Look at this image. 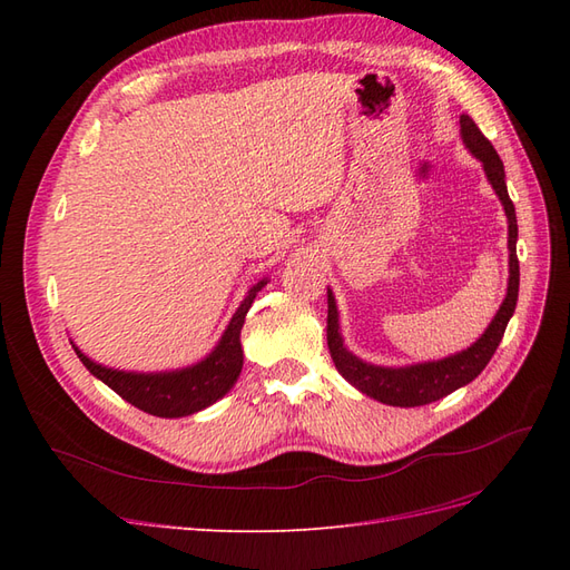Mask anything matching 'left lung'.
<instances>
[{"mask_svg": "<svg viewBox=\"0 0 570 570\" xmlns=\"http://www.w3.org/2000/svg\"><path fill=\"white\" fill-rule=\"evenodd\" d=\"M461 137L465 147H469L482 161V166H485V174L494 187V193L499 195V199H502L507 218H509V289H507L504 304L499 306V312L490 323L485 335H482L473 347L442 361H430V364L406 366V368L373 366L344 350L342 337H340V325H337L335 297L333 292H327L325 331H327V350H331L335 368L342 373L344 381H350L356 390L390 406H423V404L442 400V396L452 394L465 383H471L473 377H478L480 371L490 364L492 354L497 352L499 342L504 337L507 323L515 312V299H519L521 268H519V256H515L519 223H515V209L504 183V164L471 116H461Z\"/></svg>", "mask_w": 570, "mask_h": 570, "instance_id": "1", "label": "left lung"}]
</instances>
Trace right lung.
Masks as SVG:
<instances>
[{
  "label": "right lung",
  "instance_id": "add662e5",
  "mask_svg": "<svg viewBox=\"0 0 570 570\" xmlns=\"http://www.w3.org/2000/svg\"><path fill=\"white\" fill-rule=\"evenodd\" d=\"M264 285L266 283L262 281L249 289V295L235 312L228 331L223 333L218 347L206 356L202 364L193 368L174 371V373H126V371L99 366L85 356L78 347L73 350L85 368H88L92 375H97L101 383L109 385L118 396H124V400L130 402L132 406L161 419L189 416V413L202 411L209 404H214L216 400H220V396L235 385L239 371H243L239 331H243L245 316L256 297V292Z\"/></svg>",
  "mask_w": 570,
  "mask_h": 570
}]
</instances>
